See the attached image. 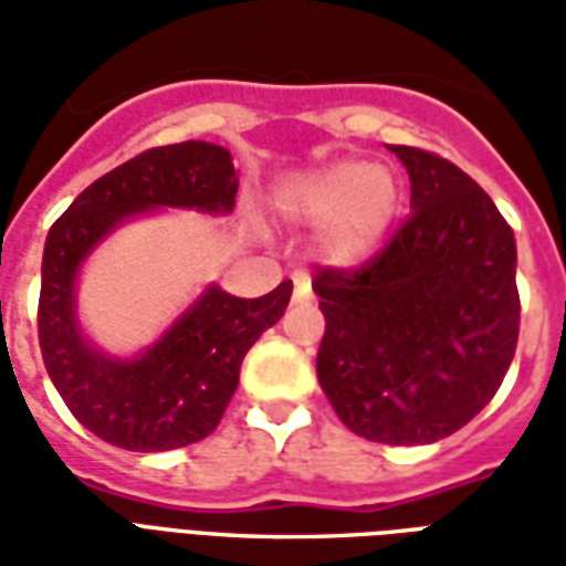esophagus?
I'll list each match as a JSON object with an SVG mask.
<instances>
[{
    "instance_id": "1",
    "label": "esophagus",
    "mask_w": 566,
    "mask_h": 566,
    "mask_svg": "<svg viewBox=\"0 0 566 566\" xmlns=\"http://www.w3.org/2000/svg\"><path fill=\"white\" fill-rule=\"evenodd\" d=\"M308 296H312V284H308L306 272H296L294 275V300L296 303H306Z\"/></svg>"
}]
</instances>
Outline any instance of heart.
<instances>
[{
    "label": "heart",
    "mask_w": 566,
    "mask_h": 566,
    "mask_svg": "<svg viewBox=\"0 0 566 566\" xmlns=\"http://www.w3.org/2000/svg\"><path fill=\"white\" fill-rule=\"evenodd\" d=\"M400 193L385 166L339 160L284 187L279 209L300 227H321L318 248L339 266L367 260L388 230Z\"/></svg>",
    "instance_id": "b5f03b06"
}]
</instances>
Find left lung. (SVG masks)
Wrapping results in <instances>:
<instances>
[{
    "label": "left lung",
    "instance_id": "1",
    "mask_svg": "<svg viewBox=\"0 0 566 566\" xmlns=\"http://www.w3.org/2000/svg\"><path fill=\"white\" fill-rule=\"evenodd\" d=\"M412 214L357 270H321L318 381L343 424L385 446H424L475 418L515 355V235L454 163L391 145Z\"/></svg>",
    "mask_w": 566,
    "mask_h": 566
}]
</instances>
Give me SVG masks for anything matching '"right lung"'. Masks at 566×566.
<instances>
[{"label": "right lung", "mask_w": 566, "mask_h": 566, "mask_svg": "<svg viewBox=\"0 0 566 566\" xmlns=\"http://www.w3.org/2000/svg\"><path fill=\"white\" fill-rule=\"evenodd\" d=\"M230 150L181 142L142 150L96 178L48 233L39 296L44 367L69 412L91 433L127 451H169L206 439L239 385V367L260 333L282 318L294 284L258 300L209 284L197 303L136 357H112L84 339L75 282L84 260L120 223L150 209L227 214L235 206Z\"/></svg>", "instance_id": "add662e5"}]
</instances>
